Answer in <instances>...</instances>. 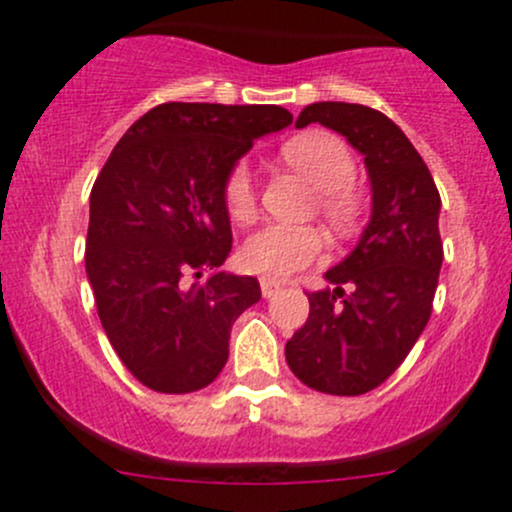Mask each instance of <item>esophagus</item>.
<instances>
[{
	"label": "esophagus",
	"instance_id": "34e87169",
	"mask_svg": "<svg viewBox=\"0 0 512 512\" xmlns=\"http://www.w3.org/2000/svg\"><path fill=\"white\" fill-rule=\"evenodd\" d=\"M278 291H281V286H278L276 281H271V278H261V293H263V298L276 296Z\"/></svg>",
	"mask_w": 512,
	"mask_h": 512
}]
</instances>
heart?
I'll list each match as a JSON object with an SVG mask.
<instances>
[{"label":"heart","instance_id":"heart-1","mask_svg":"<svg viewBox=\"0 0 512 512\" xmlns=\"http://www.w3.org/2000/svg\"><path fill=\"white\" fill-rule=\"evenodd\" d=\"M283 159L316 186V209L338 234H346L361 221L363 199L356 189V161L338 136L306 134L281 149ZM224 204L234 221H249L256 214L258 191L254 171L239 161L224 181ZM323 236L316 226L268 224L241 246V266L263 278H286L318 261Z\"/></svg>","mask_w":512,"mask_h":512}]
</instances>
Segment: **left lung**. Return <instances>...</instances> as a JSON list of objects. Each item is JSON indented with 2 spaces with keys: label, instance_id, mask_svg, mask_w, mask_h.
Segmentation results:
<instances>
[{
  "label": "left lung",
  "instance_id": "left-lung-1",
  "mask_svg": "<svg viewBox=\"0 0 512 512\" xmlns=\"http://www.w3.org/2000/svg\"><path fill=\"white\" fill-rule=\"evenodd\" d=\"M328 126L366 156L373 216L361 244L306 293L308 321L286 343L293 376L331 396H361L398 371L433 313L443 241L440 194L426 161L381 111L318 101L296 126Z\"/></svg>",
  "mask_w": 512,
  "mask_h": 512
}]
</instances>
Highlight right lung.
<instances>
[{
  "mask_svg": "<svg viewBox=\"0 0 512 512\" xmlns=\"http://www.w3.org/2000/svg\"><path fill=\"white\" fill-rule=\"evenodd\" d=\"M291 121L273 104L169 101L131 124L96 176L86 276L111 348L151 391L194 393L229 361L231 326L261 286L219 271L224 181L254 139Z\"/></svg>",
  "mask_w": 512,
  "mask_h": 512,
  "instance_id": "add662e5",
  "label": "right lung"
}]
</instances>
